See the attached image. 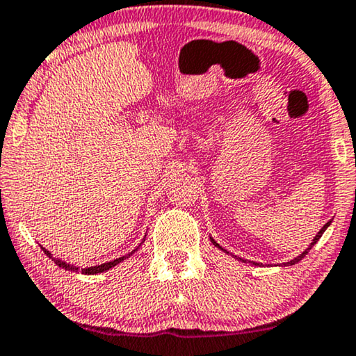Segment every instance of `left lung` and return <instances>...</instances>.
Masks as SVG:
<instances>
[{
  "instance_id": "left-lung-1",
  "label": "left lung",
  "mask_w": 356,
  "mask_h": 356,
  "mask_svg": "<svg viewBox=\"0 0 356 356\" xmlns=\"http://www.w3.org/2000/svg\"><path fill=\"white\" fill-rule=\"evenodd\" d=\"M330 222H332V220H329V222H327V224L324 225V227H322V229L319 230V232H317V235H316V237H314V240H312V242H311V245H309V247L306 248V250H304V252L301 253V255H299V257H296V258H294V260H291V261H288V263H283V265H286V266H291V265H294V263L301 261V260H302V258L307 255V252H309V250H311V248H312L314 245H316V243H317V240H319V238L322 237V234H324V232H325V229H327V227H329V225H330ZM211 242H212V243H214V245H216V247H219V248H220V250H224V248H222V247H220L218 242H214V238H211ZM224 252H225V253H229L227 250H224ZM240 260H242V258H240ZM242 261H243V260H242ZM253 265H258V263H255V261H253Z\"/></svg>"
}]
</instances>
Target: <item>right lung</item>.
<instances>
[{
    "label": "right lung",
    "mask_w": 356,
    "mask_h": 356,
    "mask_svg": "<svg viewBox=\"0 0 356 356\" xmlns=\"http://www.w3.org/2000/svg\"><path fill=\"white\" fill-rule=\"evenodd\" d=\"M145 240V238H144ZM44 250V253L45 255H47L49 258H52V260L55 261V265L57 266H60V268H65L67 271H75V273H78V271H81L83 275H98V273H103V271H108L109 268H113V266H116L118 263H121L122 260H126L127 257H131L134 252L137 250H132L131 253H129V255H126V257H121V258H116V260H113V261H108V263H103V265H96V266H90V268H78V266H73V265H70V263H67V261H62L60 260V258H54L52 257V253H50L49 250H45L44 247H40Z\"/></svg>",
    "instance_id": "1"
}]
</instances>
